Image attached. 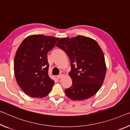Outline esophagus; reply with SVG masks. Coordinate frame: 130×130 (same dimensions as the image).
<instances>
[{
	"label": "esophagus",
	"instance_id": "34e87169",
	"mask_svg": "<svg viewBox=\"0 0 130 130\" xmlns=\"http://www.w3.org/2000/svg\"><path fill=\"white\" fill-rule=\"evenodd\" d=\"M64 75H65V72H61L60 74H59V75H58L57 76V77L58 79H61V78Z\"/></svg>",
	"mask_w": 130,
	"mask_h": 130
}]
</instances>
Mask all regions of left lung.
Wrapping results in <instances>:
<instances>
[{"label":"left lung","mask_w":130,"mask_h":130,"mask_svg":"<svg viewBox=\"0 0 130 130\" xmlns=\"http://www.w3.org/2000/svg\"><path fill=\"white\" fill-rule=\"evenodd\" d=\"M56 46L67 53L71 62L69 75L72 84L65 95L73 101H83L94 95L101 87L106 72L104 53L93 39L78 35L62 38Z\"/></svg>","instance_id":"8db88e82"}]
</instances>
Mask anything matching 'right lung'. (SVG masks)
I'll list each match as a JSON object with an SVG mask.
<instances>
[{"label": "right lung", "mask_w": 130, "mask_h": 130, "mask_svg": "<svg viewBox=\"0 0 130 130\" xmlns=\"http://www.w3.org/2000/svg\"><path fill=\"white\" fill-rule=\"evenodd\" d=\"M59 38L32 35L24 39L16 51L14 71L18 85L34 98L47 96L54 84L49 77L47 54Z\"/></svg>", "instance_id": "add662e5"}]
</instances>
